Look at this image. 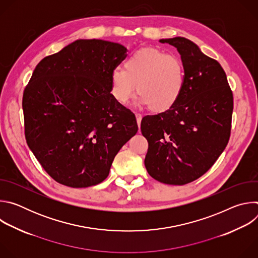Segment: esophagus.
<instances>
[{"instance_id":"34e87169","label":"esophagus","mask_w":258,"mask_h":258,"mask_svg":"<svg viewBox=\"0 0 258 258\" xmlns=\"http://www.w3.org/2000/svg\"><path fill=\"white\" fill-rule=\"evenodd\" d=\"M136 118H137L138 125L140 126V124H141V120H142V115H141L140 113H136Z\"/></svg>"}]
</instances>
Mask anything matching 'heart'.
<instances>
[{"label": "heart", "instance_id": "b5f03b06", "mask_svg": "<svg viewBox=\"0 0 258 258\" xmlns=\"http://www.w3.org/2000/svg\"><path fill=\"white\" fill-rule=\"evenodd\" d=\"M112 94L117 102L126 104L137 93L138 103L148 105L153 112L171 108L185 86V68L180 59L153 48L132 53L124 61L123 70L111 72Z\"/></svg>", "mask_w": 258, "mask_h": 258}]
</instances>
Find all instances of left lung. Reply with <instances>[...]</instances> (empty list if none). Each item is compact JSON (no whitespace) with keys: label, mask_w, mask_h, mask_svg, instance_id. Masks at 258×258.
Segmentation results:
<instances>
[{"label":"left lung","mask_w":258,"mask_h":258,"mask_svg":"<svg viewBox=\"0 0 258 258\" xmlns=\"http://www.w3.org/2000/svg\"><path fill=\"white\" fill-rule=\"evenodd\" d=\"M176 48L185 68V86L164 112L147 115L141 132L148 141L145 166L156 180L186 185L203 175L228 145L233 93L220 64L188 39H162Z\"/></svg>","instance_id":"1"}]
</instances>
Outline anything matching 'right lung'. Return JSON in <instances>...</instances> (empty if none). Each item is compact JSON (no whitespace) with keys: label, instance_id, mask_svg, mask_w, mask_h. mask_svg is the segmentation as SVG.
Wrapping results in <instances>:
<instances>
[{"label":"right lung","instance_id":"obj_1","mask_svg":"<svg viewBox=\"0 0 258 258\" xmlns=\"http://www.w3.org/2000/svg\"><path fill=\"white\" fill-rule=\"evenodd\" d=\"M126 48L78 40L45 57L26 86L22 108L29 149L48 174L71 188L98 185L138 132L135 114L110 93Z\"/></svg>","mask_w":258,"mask_h":258}]
</instances>
